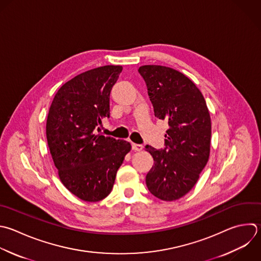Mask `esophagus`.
Returning a JSON list of instances; mask_svg holds the SVG:
<instances>
[{"instance_id": "1", "label": "esophagus", "mask_w": 261, "mask_h": 261, "mask_svg": "<svg viewBox=\"0 0 261 261\" xmlns=\"http://www.w3.org/2000/svg\"><path fill=\"white\" fill-rule=\"evenodd\" d=\"M132 147H133V150H134V151H137V152H140V151L143 150V146H142V145H139V144H133Z\"/></svg>"}]
</instances>
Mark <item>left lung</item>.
Listing matches in <instances>:
<instances>
[{
	"label": "left lung",
	"mask_w": 261,
	"mask_h": 261,
	"mask_svg": "<svg viewBox=\"0 0 261 261\" xmlns=\"http://www.w3.org/2000/svg\"><path fill=\"white\" fill-rule=\"evenodd\" d=\"M155 116L167 120L165 149L147 145L154 165L146 176L149 191L163 201H174L188 194L208 162L211 119L205 99L184 73L161 65H143Z\"/></svg>",
	"instance_id": "8db88e82"
}]
</instances>
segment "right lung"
Here are the masks:
<instances>
[{"label": "right lung", "instance_id": "right-lung-1", "mask_svg": "<svg viewBox=\"0 0 261 261\" xmlns=\"http://www.w3.org/2000/svg\"><path fill=\"white\" fill-rule=\"evenodd\" d=\"M122 66L105 65L65 83L49 109L46 135L64 187L77 198L98 202L112 191L129 142L99 134L110 115V92Z\"/></svg>", "mask_w": 261, "mask_h": 261}]
</instances>
